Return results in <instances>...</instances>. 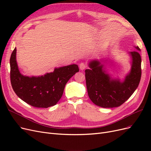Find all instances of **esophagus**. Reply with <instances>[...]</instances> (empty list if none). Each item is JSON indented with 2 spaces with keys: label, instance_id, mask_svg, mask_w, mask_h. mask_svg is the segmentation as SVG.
<instances>
[{
  "label": "esophagus",
  "instance_id": "34e87169",
  "mask_svg": "<svg viewBox=\"0 0 151 151\" xmlns=\"http://www.w3.org/2000/svg\"><path fill=\"white\" fill-rule=\"evenodd\" d=\"M86 68H87V65L86 64V63H81L80 64H79V68H80L81 70H83Z\"/></svg>",
  "mask_w": 151,
  "mask_h": 151
}]
</instances>
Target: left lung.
Returning a JSON list of instances; mask_svg holds the SVG:
<instances>
[{"label":"left lung","mask_w":151,"mask_h":151,"mask_svg":"<svg viewBox=\"0 0 151 151\" xmlns=\"http://www.w3.org/2000/svg\"><path fill=\"white\" fill-rule=\"evenodd\" d=\"M136 48L140 50L139 47ZM132 65L130 74L123 82L113 80L103 70V65L98 60L91 61L90 69L85 70L88 96L97 106L103 108L120 106L134 93L139 84L142 69L141 57L138 51L131 52Z\"/></svg>","instance_id":"8db88e82"}]
</instances>
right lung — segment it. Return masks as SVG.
Instances as JSON below:
<instances>
[{"instance_id": "right-lung-1", "label": "right lung", "mask_w": 151, "mask_h": 151, "mask_svg": "<svg viewBox=\"0 0 151 151\" xmlns=\"http://www.w3.org/2000/svg\"><path fill=\"white\" fill-rule=\"evenodd\" d=\"M15 48L10 58L12 89L22 101L36 108H47L55 105L60 99L68 81L79 71L78 65L72 64L56 68L44 76H24L18 69Z\"/></svg>"}]
</instances>
